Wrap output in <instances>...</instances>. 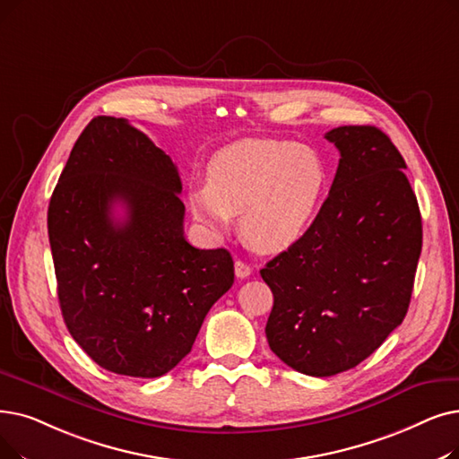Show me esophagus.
Instances as JSON below:
<instances>
[{
	"label": "esophagus",
	"instance_id": "34e87169",
	"mask_svg": "<svg viewBox=\"0 0 459 459\" xmlns=\"http://www.w3.org/2000/svg\"><path fill=\"white\" fill-rule=\"evenodd\" d=\"M234 273H236V277L246 279V277L251 275V266L247 263H244V261H236L234 263Z\"/></svg>",
	"mask_w": 459,
	"mask_h": 459
}]
</instances>
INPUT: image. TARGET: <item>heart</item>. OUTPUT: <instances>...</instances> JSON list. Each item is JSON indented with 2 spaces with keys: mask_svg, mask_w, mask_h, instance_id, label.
<instances>
[{
  "mask_svg": "<svg viewBox=\"0 0 459 459\" xmlns=\"http://www.w3.org/2000/svg\"><path fill=\"white\" fill-rule=\"evenodd\" d=\"M328 172L316 152L277 138H244L219 150L206 184L189 187V208L213 236L240 215L249 246L264 253L292 247L321 208Z\"/></svg>",
  "mask_w": 459,
  "mask_h": 459,
  "instance_id": "1",
  "label": "heart"
}]
</instances>
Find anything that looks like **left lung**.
<instances>
[{"label": "left lung", "instance_id": "obj_1", "mask_svg": "<svg viewBox=\"0 0 459 459\" xmlns=\"http://www.w3.org/2000/svg\"><path fill=\"white\" fill-rule=\"evenodd\" d=\"M330 195L315 221L261 270L273 294L270 349L292 369L356 368L403 323L422 251V217L405 161L373 126H343Z\"/></svg>", "mask_w": 459, "mask_h": 459}]
</instances>
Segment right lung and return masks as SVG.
Instances as JSON below:
<instances>
[{
  "label": "right lung",
  "mask_w": 459,
  "mask_h": 459,
  "mask_svg": "<svg viewBox=\"0 0 459 459\" xmlns=\"http://www.w3.org/2000/svg\"><path fill=\"white\" fill-rule=\"evenodd\" d=\"M172 159L124 117L97 116L48 204L57 300L73 340L101 368L153 378L180 364L234 283L227 249L184 234ZM122 205L124 218H114Z\"/></svg>",
  "instance_id": "1"
}]
</instances>
